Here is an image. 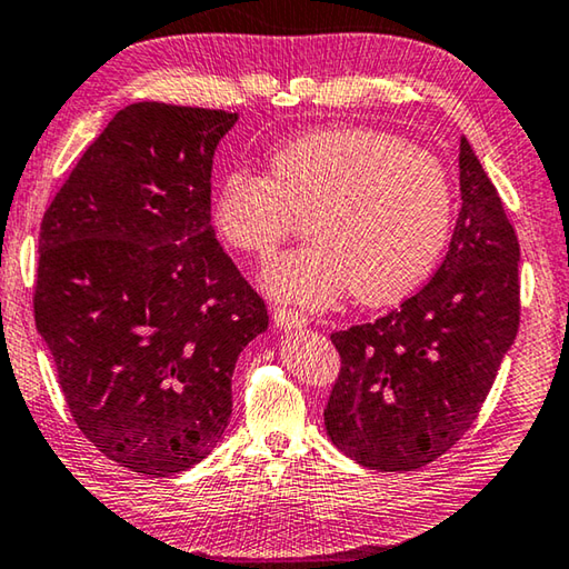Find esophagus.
<instances>
[{
  "mask_svg": "<svg viewBox=\"0 0 569 569\" xmlns=\"http://www.w3.org/2000/svg\"><path fill=\"white\" fill-rule=\"evenodd\" d=\"M273 323L283 331L303 329L306 316L301 311H296V308H291V306H278V308H273Z\"/></svg>",
  "mask_w": 569,
  "mask_h": 569,
  "instance_id": "1",
  "label": "esophagus"
}]
</instances>
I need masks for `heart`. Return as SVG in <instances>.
I'll use <instances>...</instances> for the list:
<instances>
[{
  "instance_id": "heart-1",
  "label": "heart",
  "mask_w": 569,
  "mask_h": 569,
  "mask_svg": "<svg viewBox=\"0 0 569 569\" xmlns=\"http://www.w3.org/2000/svg\"><path fill=\"white\" fill-rule=\"evenodd\" d=\"M455 213V190L435 152L383 130L306 132L271 152L266 172L228 170L213 192V226L238 253L268 261L301 228L316 240L278 258L266 291L326 308L351 291L389 306L435 271Z\"/></svg>"
}]
</instances>
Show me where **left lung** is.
Wrapping results in <instances>:
<instances>
[{
    "mask_svg": "<svg viewBox=\"0 0 569 569\" xmlns=\"http://www.w3.org/2000/svg\"><path fill=\"white\" fill-rule=\"evenodd\" d=\"M459 186L461 213L431 281L373 323L331 333L341 369L326 431L369 469L411 471L447 455L477 421L519 329V240L467 138Z\"/></svg>",
    "mask_w": 569,
    "mask_h": 569,
    "instance_id": "1",
    "label": "left lung"
}]
</instances>
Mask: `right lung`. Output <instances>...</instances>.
I'll list each match as a JSON object with an SVG mask.
<instances>
[{"label": "right lung", "instance_id": "right-lung-1", "mask_svg": "<svg viewBox=\"0 0 569 569\" xmlns=\"http://www.w3.org/2000/svg\"><path fill=\"white\" fill-rule=\"evenodd\" d=\"M236 112L134 102L44 210L34 323L77 429L170 477L228 427L230 377L268 308L210 226V168Z\"/></svg>", "mask_w": 569, "mask_h": 569}]
</instances>
